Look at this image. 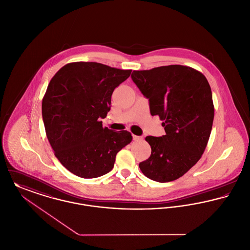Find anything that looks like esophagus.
Returning a JSON list of instances; mask_svg holds the SVG:
<instances>
[{
  "mask_svg": "<svg viewBox=\"0 0 250 250\" xmlns=\"http://www.w3.org/2000/svg\"><path fill=\"white\" fill-rule=\"evenodd\" d=\"M133 140L134 141H143V137H141V136H136V135H133Z\"/></svg>",
  "mask_w": 250,
  "mask_h": 250,
  "instance_id": "obj_1",
  "label": "esophagus"
}]
</instances>
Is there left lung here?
<instances>
[{"label": "left lung", "instance_id": "left-lung-1", "mask_svg": "<svg viewBox=\"0 0 250 250\" xmlns=\"http://www.w3.org/2000/svg\"><path fill=\"white\" fill-rule=\"evenodd\" d=\"M131 78L166 133L147 136L151 155L139 167L152 180H176L200 160L208 145L214 117L209 84L200 72L182 65L133 71Z\"/></svg>", "mask_w": 250, "mask_h": 250}]
</instances>
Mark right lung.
<instances>
[{"label": "right lung", "instance_id": "1", "mask_svg": "<svg viewBox=\"0 0 250 250\" xmlns=\"http://www.w3.org/2000/svg\"><path fill=\"white\" fill-rule=\"evenodd\" d=\"M131 70L97 62H73L51 79L42 99L48 141L61 164L75 176L94 178L110 172L131 133L103 127L114 88Z\"/></svg>", "mask_w": 250, "mask_h": 250}]
</instances>
